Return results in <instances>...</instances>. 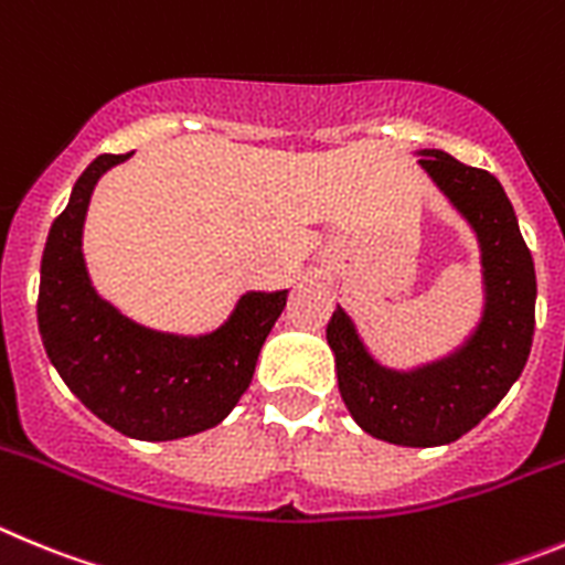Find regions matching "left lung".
<instances>
[{
  "label": "left lung",
  "mask_w": 565,
  "mask_h": 565,
  "mask_svg": "<svg viewBox=\"0 0 565 565\" xmlns=\"http://www.w3.org/2000/svg\"><path fill=\"white\" fill-rule=\"evenodd\" d=\"M419 162L479 236L487 287L479 332L454 358L414 374L380 369L340 307L329 320L327 340L340 396L360 428L394 445L434 447L476 428L518 380L535 334L537 284L501 182L445 151H425Z\"/></svg>",
  "instance_id": "8db88e82"
}]
</instances>
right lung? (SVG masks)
<instances>
[{
  "mask_svg": "<svg viewBox=\"0 0 565 565\" xmlns=\"http://www.w3.org/2000/svg\"><path fill=\"white\" fill-rule=\"evenodd\" d=\"M126 157H95L50 227L39 332L61 380L98 419L131 439H180L213 428L245 394L287 289L247 292L205 338L151 332L106 303L86 276L81 231L95 182Z\"/></svg>",
  "mask_w": 565,
  "mask_h": 565,
  "instance_id": "obj_1",
  "label": "right lung"
}]
</instances>
